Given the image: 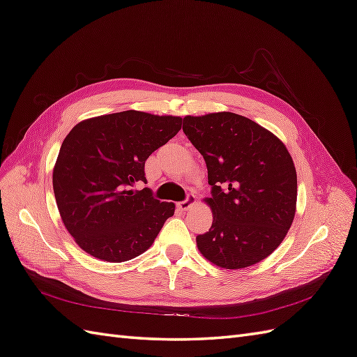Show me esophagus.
I'll return each instance as SVG.
<instances>
[{
    "instance_id": "1",
    "label": "esophagus",
    "mask_w": 357,
    "mask_h": 357,
    "mask_svg": "<svg viewBox=\"0 0 357 357\" xmlns=\"http://www.w3.org/2000/svg\"><path fill=\"white\" fill-rule=\"evenodd\" d=\"M197 204V197L193 195V193H189L188 195V198L185 199V201H180V202H177V208L180 210V211H188L190 207H193V205Z\"/></svg>"
}]
</instances>
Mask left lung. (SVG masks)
<instances>
[{
  "label": "left lung",
  "instance_id": "8db88e82",
  "mask_svg": "<svg viewBox=\"0 0 357 357\" xmlns=\"http://www.w3.org/2000/svg\"><path fill=\"white\" fill-rule=\"evenodd\" d=\"M183 132L204 156L213 211L208 232L197 236L214 265L241 269L282 244L296 211L294 159L282 139L244 116L220 112L183 119Z\"/></svg>",
  "mask_w": 357,
  "mask_h": 357
}]
</instances>
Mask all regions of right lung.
Masks as SVG:
<instances>
[{"label": "right lung", "instance_id": "obj_1", "mask_svg": "<svg viewBox=\"0 0 357 357\" xmlns=\"http://www.w3.org/2000/svg\"><path fill=\"white\" fill-rule=\"evenodd\" d=\"M181 129V117L128 110L86 119L63 139L53 168L61 219L82 250L125 262L153 244L174 202L155 199L144 164Z\"/></svg>", "mask_w": 357, "mask_h": 357}]
</instances>
